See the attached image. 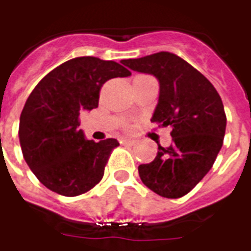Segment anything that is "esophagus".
<instances>
[{
  "label": "esophagus",
  "mask_w": 251,
  "mask_h": 251,
  "mask_svg": "<svg viewBox=\"0 0 251 251\" xmlns=\"http://www.w3.org/2000/svg\"><path fill=\"white\" fill-rule=\"evenodd\" d=\"M137 143L136 140H131V139H120V144L122 145H129V147H132V145H135V144Z\"/></svg>",
  "instance_id": "1"
}]
</instances>
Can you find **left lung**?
<instances>
[{"mask_svg": "<svg viewBox=\"0 0 251 251\" xmlns=\"http://www.w3.org/2000/svg\"><path fill=\"white\" fill-rule=\"evenodd\" d=\"M122 63L158 79L160 97L151 120L173 128V144L158 145L156 158L139 166L140 178L160 196L182 198L211 170L223 147L226 127L223 100L204 75L170 52Z\"/></svg>", "mask_w": 251, "mask_h": 251, "instance_id": "left-lung-1", "label": "left lung"}]
</instances>
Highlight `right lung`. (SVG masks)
Wrapping results in <instances>:
<instances>
[{"label": "right lung", "instance_id": "add662e5", "mask_svg": "<svg viewBox=\"0 0 251 251\" xmlns=\"http://www.w3.org/2000/svg\"><path fill=\"white\" fill-rule=\"evenodd\" d=\"M131 72L93 56L68 60L51 71L27 98L19 119V143L28 168L51 191L85 194L104 174L116 139L95 143L79 127V112L98 107L106 81Z\"/></svg>", "mask_w": 251, "mask_h": 251}]
</instances>
